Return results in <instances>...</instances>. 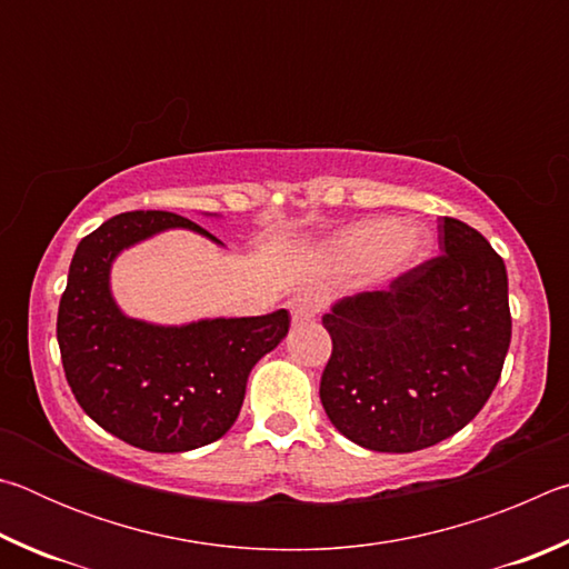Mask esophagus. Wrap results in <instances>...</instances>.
Segmentation results:
<instances>
[{"label": "esophagus", "mask_w": 569, "mask_h": 569, "mask_svg": "<svg viewBox=\"0 0 569 569\" xmlns=\"http://www.w3.org/2000/svg\"><path fill=\"white\" fill-rule=\"evenodd\" d=\"M288 308H291V319L293 323H306V321H313L316 313H319V298H316L313 293H296L291 301H288Z\"/></svg>", "instance_id": "34e87169"}]
</instances>
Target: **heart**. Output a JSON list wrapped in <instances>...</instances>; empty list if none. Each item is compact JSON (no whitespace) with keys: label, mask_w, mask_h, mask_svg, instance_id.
I'll return each instance as SVG.
<instances>
[{"label":"heart","mask_w":569,"mask_h":569,"mask_svg":"<svg viewBox=\"0 0 569 569\" xmlns=\"http://www.w3.org/2000/svg\"><path fill=\"white\" fill-rule=\"evenodd\" d=\"M427 250L419 228L397 220H359L326 243V258L339 271H363L379 281L407 273Z\"/></svg>","instance_id":"1"}]
</instances>
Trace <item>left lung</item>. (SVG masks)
Listing matches in <instances>:
<instances>
[{"mask_svg": "<svg viewBox=\"0 0 569 569\" xmlns=\"http://www.w3.org/2000/svg\"><path fill=\"white\" fill-rule=\"evenodd\" d=\"M441 256L323 316L333 351L321 403L371 451L407 455L465 429L502 373L512 339L507 268L479 230L439 220Z\"/></svg>", "mask_w": 569, "mask_h": 569, "instance_id": "obj_1", "label": "left lung"}]
</instances>
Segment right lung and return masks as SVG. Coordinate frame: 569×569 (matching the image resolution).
Wrapping results in <instances>:
<instances>
[{"label": "right lung", "instance_id": "right-lung-1", "mask_svg": "<svg viewBox=\"0 0 569 569\" xmlns=\"http://www.w3.org/2000/svg\"><path fill=\"white\" fill-rule=\"evenodd\" d=\"M170 228L220 243L206 228L166 210L114 216L77 246L57 313L64 377L77 403L104 431L160 455L223 437L243 407L250 369L291 326L286 308L186 326L124 316L110 291L112 261L120 250Z\"/></svg>", "mask_w": 569, "mask_h": 569}]
</instances>
